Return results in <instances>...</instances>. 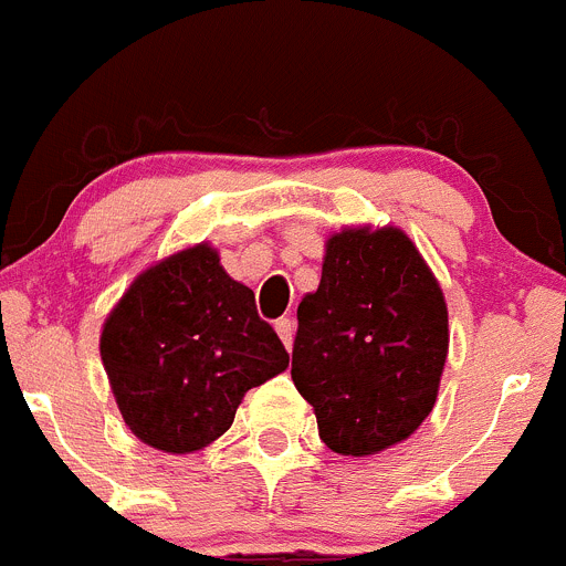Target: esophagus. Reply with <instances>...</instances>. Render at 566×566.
<instances>
[{
    "mask_svg": "<svg viewBox=\"0 0 566 566\" xmlns=\"http://www.w3.org/2000/svg\"><path fill=\"white\" fill-rule=\"evenodd\" d=\"M276 333H279V338H282V344L290 349V346H293V321L279 318L276 321Z\"/></svg>",
    "mask_w": 566,
    "mask_h": 566,
    "instance_id": "esophagus-1",
    "label": "esophagus"
}]
</instances>
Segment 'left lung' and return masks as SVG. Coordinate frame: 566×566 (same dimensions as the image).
<instances>
[{"mask_svg": "<svg viewBox=\"0 0 566 566\" xmlns=\"http://www.w3.org/2000/svg\"><path fill=\"white\" fill-rule=\"evenodd\" d=\"M448 358L440 282L406 231L349 226L327 239L321 284L298 304L293 384L340 457L409 440Z\"/></svg>", "mask_w": 566, "mask_h": 566, "instance_id": "obj_1", "label": "left lung"}]
</instances>
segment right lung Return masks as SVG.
Masks as SVG:
<instances>
[{"instance_id":"add662e5","label":"right lung","mask_w":566,"mask_h":566,"mask_svg":"<svg viewBox=\"0 0 566 566\" xmlns=\"http://www.w3.org/2000/svg\"><path fill=\"white\" fill-rule=\"evenodd\" d=\"M101 360L132 434L166 454H195L231 429L248 389L290 355L253 290L208 242L137 273L101 329Z\"/></svg>"}]
</instances>
